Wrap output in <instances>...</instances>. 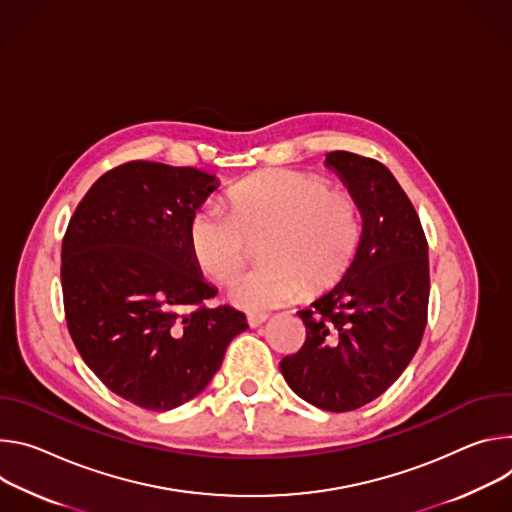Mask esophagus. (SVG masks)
<instances>
[{"label":"esophagus","instance_id":"esophagus-1","mask_svg":"<svg viewBox=\"0 0 512 512\" xmlns=\"http://www.w3.org/2000/svg\"><path fill=\"white\" fill-rule=\"evenodd\" d=\"M268 319L266 313H248V325L250 327H260Z\"/></svg>","mask_w":512,"mask_h":512}]
</instances>
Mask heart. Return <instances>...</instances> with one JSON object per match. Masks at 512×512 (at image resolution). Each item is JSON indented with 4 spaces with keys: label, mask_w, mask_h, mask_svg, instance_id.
<instances>
[{
    "label": "heart",
    "mask_w": 512,
    "mask_h": 512,
    "mask_svg": "<svg viewBox=\"0 0 512 512\" xmlns=\"http://www.w3.org/2000/svg\"><path fill=\"white\" fill-rule=\"evenodd\" d=\"M227 211L211 201L189 221L187 242L199 270L225 285L244 268L248 242L264 236V264L240 276L230 301L258 313L317 295L344 276L364 234L358 199L313 173L272 168L227 193Z\"/></svg>",
    "instance_id": "heart-1"
}]
</instances>
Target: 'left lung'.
Masks as SVG:
<instances>
[{"instance_id":"left-lung-1","label":"left lung","mask_w":512,"mask_h":512,"mask_svg":"<svg viewBox=\"0 0 512 512\" xmlns=\"http://www.w3.org/2000/svg\"><path fill=\"white\" fill-rule=\"evenodd\" d=\"M325 166L360 203L362 244L342 280L297 311L307 339L280 372L307 403L344 413L374 401L413 360L427 325L429 258L419 215L384 164L335 150Z\"/></svg>"}]
</instances>
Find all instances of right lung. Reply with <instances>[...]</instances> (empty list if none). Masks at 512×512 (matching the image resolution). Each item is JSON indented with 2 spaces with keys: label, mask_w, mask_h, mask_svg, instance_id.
<instances>
[{
  "label": "right lung",
  "mask_w": 512,
  "mask_h": 512,
  "mask_svg": "<svg viewBox=\"0 0 512 512\" xmlns=\"http://www.w3.org/2000/svg\"><path fill=\"white\" fill-rule=\"evenodd\" d=\"M219 187L191 166L134 160L99 177L63 238V299L73 342L95 376L122 399L170 411L219 370L248 329L195 264L187 227Z\"/></svg>",
  "instance_id": "1"
}]
</instances>
